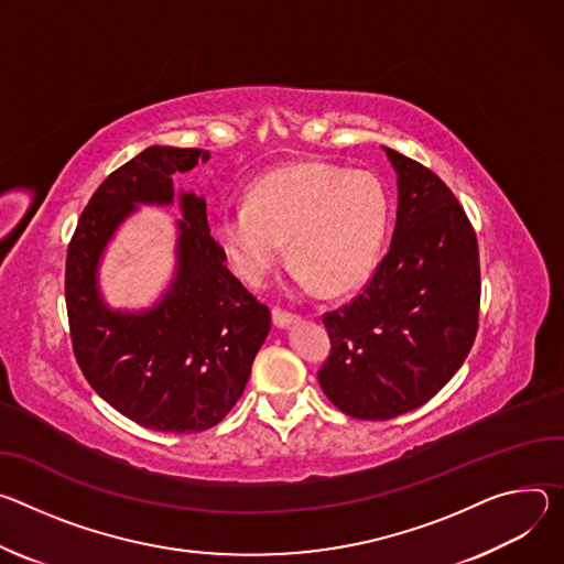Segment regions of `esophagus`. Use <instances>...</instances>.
Instances as JSON below:
<instances>
[{"label": "esophagus", "mask_w": 564, "mask_h": 564, "mask_svg": "<svg viewBox=\"0 0 564 564\" xmlns=\"http://www.w3.org/2000/svg\"><path fill=\"white\" fill-rule=\"evenodd\" d=\"M297 321V314H293V311H286V308H280V306H273V323L278 327H289Z\"/></svg>", "instance_id": "esophagus-1"}]
</instances>
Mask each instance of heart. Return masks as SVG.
<instances>
[{
  "instance_id": "1",
  "label": "heart",
  "mask_w": 564,
  "mask_h": 564,
  "mask_svg": "<svg viewBox=\"0 0 564 564\" xmlns=\"http://www.w3.org/2000/svg\"><path fill=\"white\" fill-rule=\"evenodd\" d=\"M390 217L381 181L360 170L297 163L250 187L248 202L224 206L217 237L237 273L262 284L289 253L304 286L340 293L358 284L379 258Z\"/></svg>"
}]
</instances>
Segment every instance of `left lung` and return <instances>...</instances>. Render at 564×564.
<instances>
[{
  "instance_id": "obj_1",
  "label": "left lung",
  "mask_w": 564,
  "mask_h": 564,
  "mask_svg": "<svg viewBox=\"0 0 564 564\" xmlns=\"http://www.w3.org/2000/svg\"><path fill=\"white\" fill-rule=\"evenodd\" d=\"M399 174L390 250L362 291L323 316L332 349L318 381L360 421L416 410L464 365L479 327V246L451 187L386 148Z\"/></svg>"
}]
</instances>
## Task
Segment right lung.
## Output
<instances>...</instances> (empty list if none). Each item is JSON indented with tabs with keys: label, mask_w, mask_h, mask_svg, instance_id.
<instances>
[{
	"label": "right lung",
	"mask_w": 564,
	"mask_h": 564,
	"mask_svg": "<svg viewBox=\"0 0 564 564\" xmlns=\"http://www.w3.org/2000/svg\"><path fill=\"white\" fill-rule=\"evenodd\" d=\"M199 148L152 145L113 170L85 206L67 248L65 300L76 360L120 414L156 432H204L243 394L271 308L224 264L206 202L181 193L178 269L143 314L109 311L96 273L105 243L137 204H172V174L208 161Z\"/></svg>",
	"instance_id": "right-lung-1"
}]
</instances>
